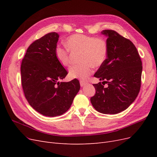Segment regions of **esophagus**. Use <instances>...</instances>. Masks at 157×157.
Segmentation results:
<instances>
[{
	"instance_id": "34e87169",
	"label": "esophagus",
	"mask_w": 157,
	"mask_h": 157,
	"mask_svg": "<svg viewBox=\"0 0 157 157\" xmlns=\"http://www.w3.org/2000/svg\"><path fill=\"white\" fill-rule=\"evenodd\" d=\"M86 84H87V82L84 81V80H80V86H85V85H86Z\"/></svg>"
}]
</instances>
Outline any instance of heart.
<instances>
[{
  "label": "heart",
  "mask_w": 157,
  "mask_h": 157,
  "mask_svg": "<svg viewBox=\"0 0 157 157\" xmlns=\"http://www.w3.org/2000/svg\"><path fill=\"white\" fill-rule=\"evenodd\" d=\"M64 45L69 52L80 54L79 61L82 63L73 66L69 69V77L72 78L86 79L92 72L93 66L99 67L107 58V45L101 38L76 34L67 38ZM67 50L58 46L55 50L57 60L63 67H67L70 63Z\"/></svg>",
  "instance_id": "b5f03b06"
}]
</instances>
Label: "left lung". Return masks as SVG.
I'll use <instances>...</instances> for the list:
<instances>
[{"label": "left lung", "mask_w": 157, "mask_h": 157, "mask_svg": "<svg viewBox=\"0 0 157 157\" xmlns=\"http://www.w3.org/2000/svg\"><path fill=\"white\" fill-rule=\"evenodd\" d=\"M101 34L107 38V59L94 74L103 82L93 84L96 94L90 101L98 112L114 115L124 111L138 95L142 62L130 40L113 30H103Z\"/></svg>", "instance_id": "1"}]
</instances>
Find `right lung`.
<instances>
[{"label": "right lung", "mask_w": 157, "mask_h": 157, "mask_svg": "<svg viewBox=\"0 0 157 157\" xmlns=\"http://www.w3.org/2000/svg\"><path fill=\"white\" fill-rule=\"evenodd\" d=\"M59 36L52 32L33 42L21 65L22 87L28 103L38 113L51 117L67 111L80 88L76 78L61 81L67 71L56 58Z\"/></svg>", "instance_id": "obj_1"}]
</instances>
